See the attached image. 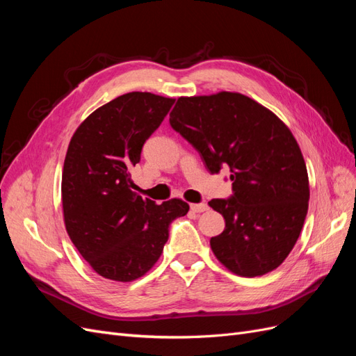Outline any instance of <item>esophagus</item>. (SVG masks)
Returning a JSON list of instances; mask_svg holds the SVG:
<instances>
[{"instance_id":"esophagus-1","label":"esophagus","mask_w":356,"mask_h":356,"mask_svg":"<svg viewBox=\"0 0 356 356\" xmlns=\"http://www.w3.org/2000/svg\"><path fill=\"white\" fill-rule=\"evenodd\" d=\"M190 208H191L193 212H204V211L209 209L207 203H191Z\"/></svg>"}]
</instances>
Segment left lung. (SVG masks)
Listing matches in <instances>:
<instances>
[{
  "label": "left lung",
  "mask_w": 356,
  "mask_h": 356,
  "mask_svg": "<svg viewBox=\"0 0 356 356\" xmlns=\"http://www.w3.org/2000/svg\"><path fill=\"white\" fill-rule=\"evenodd\" d=\"M169 123L211 174L230 169L233 195L209 202L225 220L224 232L211 238L215 257L239 276L275 270L294 248L309 208L307 169L289 129L233 92L178 98Z\"/></svg>",
  "instance_id": "left-lung-1"
}]
</instances>
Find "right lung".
<instances>
[{
	"instance_id": "1",
	"label": "right lung",
	"mask_w": 356,
	"mask_h": 356,
	"mask_svg": "<svg viewBox=\"0 0 356 356\" xmlns=\"http://www.w3.org/2000/svg\"><path fill=\"white\" fill-rule=\"evenodd\" d=\"M175 99L131 92L93 111L72 135L62 172L70 238L93 270L111 281L145 275L163 251L169 225L190 207L156 204L132 191L131 170Z\"/></svg>"
}]
</instances>
